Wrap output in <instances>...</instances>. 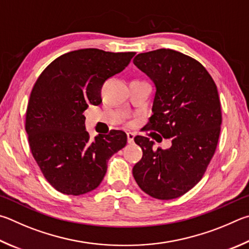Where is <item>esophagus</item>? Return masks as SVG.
Instances as JSON below:
<instances>
[{
	"instance_id": "1",
	"label": "esophagus",
	"mask_w": 249,
	"mask_h": 249,
	"mask_svg": "<svg viewBox=\"0 0 249 249\" xmlns=\"http://www.w3.org/2000/svg\"><path fill=\"white\" fill-rule=\"evenodd\" d=\"M127 138H128V142H129V143H133V140H134V133L128 132V133H127Z\"/></svg>"
}]
</instances>
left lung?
I'll list each match as a JSON object with an SVG mask.
<instances>
[{
	"instance_id": "obj_1",
	"label": "left lung",
	"mask_w": 249,
	"mask_h": 249,
	"mask_svg": "<svg viewBox=\"0 0 249 249\" xmlns=\"http://www.w3.org/2000/svg\"><path fill=\"white\" fill-rule=\"evenodd\" d=\"M133 63L156 87L153 115L143 131L172 139L169 149L154 150L150 138H134L143 156L134 165L133 177L151 197L175 199L201 180L214 154L222 124L219 93L206 68L181 52H144Z\"/></svg>"
}]
</instances>
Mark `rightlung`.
<instances>
[{"label": "right lung", "mask_w": 249, "mask_h": 249, "mask_svg": "<svg viewBox=\"0 0 249 249\" xmlns=\"http://www.w3.org/2000/svg\"><path fill=\"white\" fill-rule=\"evenodd\" d=\"M134 54L94 48L71 51L52 61L35 83L25 129L34 159L55 190L80 196L96 189L109 159L127 144V134L120 130L90 140L83 112L102 103L104 83Z\"/></svg>", "instance_id": "1"}]
</instances>
